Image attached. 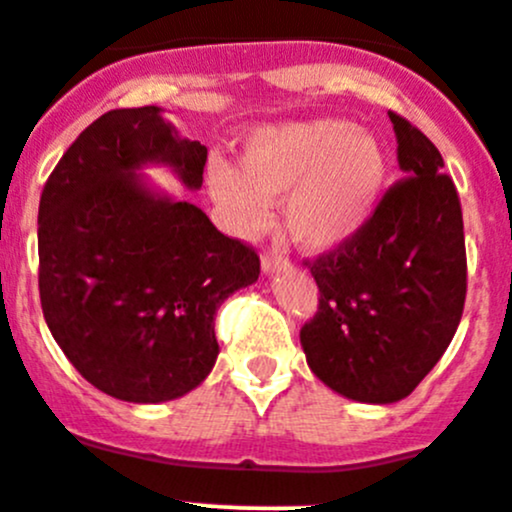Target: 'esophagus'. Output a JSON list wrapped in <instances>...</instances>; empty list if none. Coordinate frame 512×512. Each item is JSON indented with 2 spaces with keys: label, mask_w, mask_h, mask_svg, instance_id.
Here are the masks:
<instances>
[{
  "label": "esophagus",
  "mask_w": 512,
  "mask_h": 512,
  "mask_svg": "<svg viewBox=\"0 0 512 512\" xmlns=\"http://www.w3.org/2000/svg\"><path fill=\"white\" fill-rule=\"evenodd\" d=\"M281 268H286V261H283L278 254H271V251H263L261 256V271L266 273V276H273V273H278Z\"/></svg>",
  "instance_id": "34e87169"
}]
</instances>
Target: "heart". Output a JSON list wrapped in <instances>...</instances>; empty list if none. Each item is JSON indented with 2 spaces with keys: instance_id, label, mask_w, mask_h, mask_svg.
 <instances>
[{
  "instance_id": "1",
  "label": "heart",
  "mask_w": 512,
  "mask_h": 512,
  "mask_svg": "<svg viewBox=\"0 0 512 512\" xmlns=\"http://www.w3.org/2000/svg\"><path fill=\"white\" fill-rule=\"evenodd\" d=\"M388 181L381 141L346 119L261 126L229 161L206 166V189L231 231L254 236L268 221V201L283 196V229L311 256L351 244L371 221Z\"/></svg>"
}]
</instances>
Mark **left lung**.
Wrapping results in <instances>:
<instances>
[{
  "label": "left lung",
  "mask_w": 512,
  "mask_h": 512,
  "mask_svg": "<svg viewBox=\"0 0 512 512\" xmlns=\"http://www.w3.org/2000/svg\"><path fill=\"white\" fill-rule=\"evenodd\" d=\"M388 116L408 179L383 196L351 244L311 263L321 298L301 328L313 376L376 406L416 391L453 341L465 303L458 191L433 141Z\"/></svg>",
  "instance_id": "8db88e82"
}]
</instances>
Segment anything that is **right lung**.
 <instances>
[{"label": "right lung", "mask_w": 512, "mask_h": 512, "mask_svg": "<svg viewBox=\"0 0 512 512\" xmlns=\"http://www.w3.org/2000/svg\"><path fill=\"white\" fill-rule=\"evenodd\" d=\"M204 164L206 146L161 106L114 109L86 126L44 186V321L106 396L164 403L201 386L219 356L216 308L258 281L254 249L144 174L164 166L199 191Z\"/></svg>", "instance_id": "right-lung-1"}]
</instances>
